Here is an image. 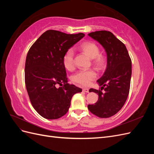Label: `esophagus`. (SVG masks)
Returning a JSON list of instances; mask_svg holds the SVG:
<instances>
[{"label": "esophagus", "instance_id": "34e87169", "mask_svg": "<svg viewBox=\"0 0 154 154\" xmlns=\"http://www.w3.org/2000/svg\"><path fill=\"white\" fill-rule=\"evenodd\" d=\"M83 92H88V88H83Z\"/></svg>", "mask_w": 154, "mask_h": 154}]
</instances>
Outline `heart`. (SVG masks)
Wrapping results in <instances>:
<instances>
[{"instance_id":"heart-1","label":"heart","mask_w":154,"mask_h":154,"mask_svg":"<svg viewBox=\"0 0 154 154\" xmlns=\"http://www.w3.org/2000/svg\"><path fill=\"white\" fill-rule=\"evenodd\" d=\"M81 49L86 53L88 57L93 59V63L99 67L103 68L105 66V60L100 54V49L96 44L93 42H85L81 45ZM63 63L64 67L69 71H72L75 67L74 62V53L72 48H70L65 53L63 57ZM97 78V73L94 69L80 70L74 74L72 80L78 84L87 86L91 81L94 80Z\"/></svg>"}]
</instances>
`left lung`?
Instances as JSON below:
<instances>
[{
    "instance_id": "obj_1",
    "label": "left lung",
    "mask_w": 154,
    "mask_h": 154,
    "mask_svg": "<svg viewBox=\"0 0 154 154\" xmlns=\"http://www.w3.org/2000/svg\"><path fill=\"white\" fill-rule=\"evenodd\" d=\"M88 35L101 44L106 54V69L97 80L101 89L89 90L97 94L98 100L95 104L88 105V109L99 118H110L118 113L127 101L132 75L131 59L125 44L111 32L98 31Z\"/></svg>"
}]
</instances>
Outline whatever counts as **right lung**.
<instances>
[{"mask_svg":"<svg viewBox=\"0 0 154 154\" xmlns=\"http://www.w3.org/2000/svg\"><path fill=\"white\" fill-rule=\"evenodd\" d=\"M85 35L48 30L29 49L25 65V83L31 103L41 116L56 119L66 114L74 94L82 88L68 83L63 57ZM62 87H56L58 85Z\"/></svg>","mask_w":154,"mask_h":154,"instance_id":"add662e5","label":"right lung"}]
</instances>
